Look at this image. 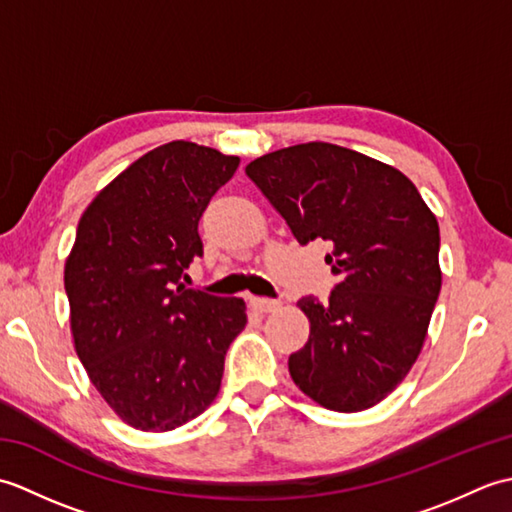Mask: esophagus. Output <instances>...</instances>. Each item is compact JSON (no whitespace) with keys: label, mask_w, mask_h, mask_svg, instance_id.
Segmentation results:
<instances>
[{"label":"esophagus","mask_w":512,"mask_h":512,"mask_svg":"<svg viewBox=\"0 0 512 512\" xmlns=\"http://www.w3.org/2000/svg\"><path fill=\"white\" fill-rule=\"evenodd\" d=\"M250 306H253V310L259 314H270L275 312L281 303L277 299H250Z\"/></svg>","instance_id":"esophagus-1"}]
</instances>
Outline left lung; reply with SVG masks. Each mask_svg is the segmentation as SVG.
<instances>
[{
  "label": "left lung",
  "instance_id": "1",
  "mask_svg": "<svg viewBox=\"0 0 512 512\" xmlns=\"http://www.w3.org/2000/svg\"><path fill=\"white\" fill-rule=\"evenodd\" d=\"M246 176L299 244L330 242L341 279L328 303H297L310 336L288 358L292 380L325 409L374 407L427 339L442 286L436 215L396 167L319 140L259 156Z\"/></svg>",
  "mask_w": 512,
  "mask_h": 512
}]
</instances>
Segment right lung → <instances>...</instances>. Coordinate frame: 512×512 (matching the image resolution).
Returning a JSON list of instances; mask_svg holds the SVG:
<instances>
[{
  "label": "right lung",
  "instance_id": "right-lung-1",
  "mask_svg": "<svg viewBox=\"0 0 512 512\" xmlns=\"http://www.w3.org/2000/svg\"><path fill=\"white\" fill-rule=\"evenodd\" d=\"M237 167V156L173 140L118 173L81 215L63 268L74 350L129 427L178 429L220 391L246 303L187 290L182 275L202 255L206 204Z\"/></svg>",
  "mask_w": 512,
  "mask_h": 512
}]
</instances>
